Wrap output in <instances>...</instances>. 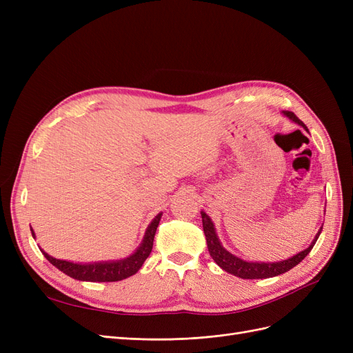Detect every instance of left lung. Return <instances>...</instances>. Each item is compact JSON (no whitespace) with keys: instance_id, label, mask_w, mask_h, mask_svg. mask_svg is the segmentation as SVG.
<instances>
[{"instance_id":"1","label":"left lung","mask_w":353,"mask_h":353,"mask_svg":"<svg viewBox=\"0 0 353 353\" xmlns=\"http://www.w3.org/2000/svg\"><path fill=\"white\" fill-rule=\"evenodd\" d=\"M284 114L287 117H290V119L294 121L296 123L305 126L303 122L299 119V117L293 112L287 110V112H284ZM201 219H203V231H205L208 249H209L212 259L215 261L223 271H227L236 276H240V279H243V280L270 279V276H276V275L290 271L299 262H302L307 256V253L312 250L314 244L316 243L319 234H321V230H323L321 228L318 231L315 240L311 243V245H309L307 249H305L301 253H297L296 256H293V258L281 261V262H272V263H262L261 262L259 263V262H245V261L237 258V256H234L230 252H227L221 245L216 234H215V228H213V222L210 221V218L206 215L205 212H201Z\"/></svg>"}]
</instances>
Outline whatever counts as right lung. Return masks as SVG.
<instances>
[{
    "instance_id": "right-lung-1",
    "label": "right lung",
    "mask_w": 353,
    "mask_h": 353,
    "mask_svg": "<svg viewBox=\"0 0 353 353\" xmlns=\"http://www.w3.org/2000/svg\"><path fill=\"white\" fill-rule=\"evenodd\" d=\"M160 216L162 213L152 221L150 225H148L144 240L141 243L140 248L137 249V252L130 256V258L122 259V261H116V262H99V263H73L68 261H60L52 258L48 253H44L48 262L59 268L60 271L65 272L66 275L72 276L74 280H81V281H121L128 279V276L134 275L138 270L141 268L144 261L148 258V254L152 253L153 249V240H154V234L159 225ZM32 236H34V231H32Z\"/></svg>"
}]
</instances>
